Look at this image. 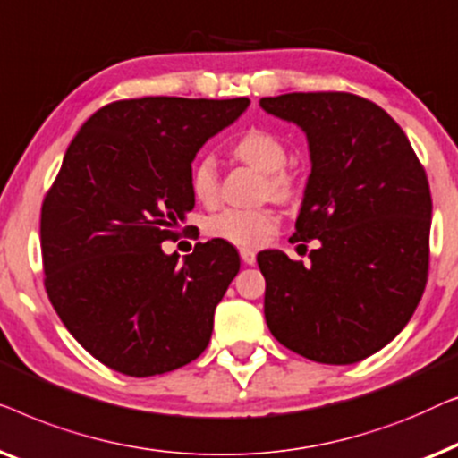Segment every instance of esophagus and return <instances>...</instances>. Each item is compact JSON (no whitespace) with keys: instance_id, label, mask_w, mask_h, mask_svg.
<instances>
[{"instance_id":"1","label":"esophagus","mask_w":458,"mask_h":458,"mask_svg":"<svg viewBox=\"0 0 458 458\" xmlns=\"http://www.w3.org/2000/svg\"><path fill=\"white\" fill-rule=\"evenodd\" d=\"M241 259L247 263V266H253V263L257 261V255H255V250H250V249H241Z\"/></svg>"}]
</instances>
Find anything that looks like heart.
<instances>
[{"mask_svg":"<svg viewBox=\"0 0 458 458\" xmlns=\"http://www.w3.org/2000/svg\"><path fill=\"white\" fill-rule=\"evenodd\" d=\"M232 153L242 164L266 174L263 192L278 201H291L299 192V176L286 165V145L278 134L266 128H249L232 145ZM192 197L203 205H214L220 195V176L214 157H201L191 170ZM280 226V214L274 208L224 209L211 216L205 232L236 247H259Z\"/></svg>","mask_w":458,"mask_h":458,"instance_id":"obj_1","label":"heart"}]
</instances>
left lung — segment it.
Listing matches in <instances>:
<instances>
[{
  "label": "left lung",
  "instance_id": "1",
  "mask_svg": "<svg viewBox=\"0 0 458 458\" xmlns=\"http://www.w3.org/2000/svg\"><path fill=\"white\" fill-rule=\"evenodd\" d=\"M307 134L311 174L291 242L319 241L311 266L263 250L266 321L280 344L326 365L384 349L420 305L429 269L431 195L403 128L343 91L263 98Z\"/></svg>",
  "mask_w": 458,
  "mask_h": 458
}]
</instances>
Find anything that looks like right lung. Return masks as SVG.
<instances>
[{"instance_id":"add662e5","label":"right lung","mask_w":458,"mask_h":458,"mask_svg":"<svg viewBox=\"0 0 458 458\" xmlns=\"http://www.w3.org/2000/svg\"><path fill=\"white\" fill-rule=\"evenodd\" d=\"M247 106V98L120 99L70 143L41 208L43 282L68 332L109 369L159 376L208 349L241 257L216 238L180 261L162 242L195 208L197 151Z\"/></svg>"}]
</instances>
